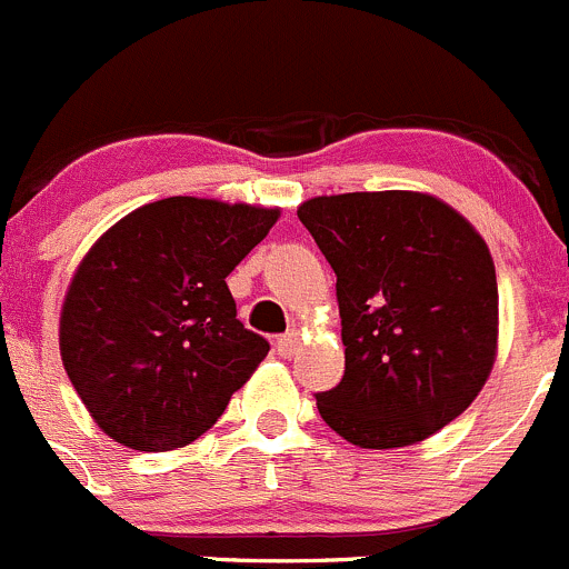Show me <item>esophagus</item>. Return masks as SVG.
Segmentation results:
<instances>
[{
	"label": "esophagus",
	"instance_id": "34e87169",
	"mask_svg": "<svg viewBox=\"0 0 569 569\" xmlns=\"http://www.w3.org/2000/svg\"><path fill=\"white\" fill-rule=\"evenodd\" d=\"M298 348H301V335H298L296 329L287 331V335H282V337H279V340H277L279 357H284V359H290L292 353H298Z\"/></svg>",
	"mask_w": 569,
	"mask_h": 569
}]
</instances>
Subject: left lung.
<instances>
[{
  "mask_svg": "<svg viewBox=\"0 0 569 569\" xmlns=\"http://www.w3.org/2000/svg\"><path fill=\"white\" fill-rule=\"evenodd\" d=\"M298 218L337 273L346 373L318 412L351 446L390 451L457 420L498 357L487 243L418 190L315 196Z\"/></svg>",
  "mask_w": 569,
  "mask_h": 569,
  "instance_id": "8db88e82",
  "label": "left lung"
}]
</instances>
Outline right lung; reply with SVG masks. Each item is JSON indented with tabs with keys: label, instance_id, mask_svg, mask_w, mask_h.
I'll return each mask as SVG.
<instances>
[{
	"label": "right lung",
	"instance_id": "1",
	"mask_svg": "<svg viewBox=\"0 0 569 569\" xmlns=\"http://www.w3.org/2000/svg\"><path fill=\"white\" fill-rule=\"evenodd\" d=\"M279 207L171 196L112 223L60 309L63 368L110 440L173 451L199 440L268 357L227 287Z\"/></svg>",
	"mask_w": 569,
	"mask_h": 569
}]
</instances>
